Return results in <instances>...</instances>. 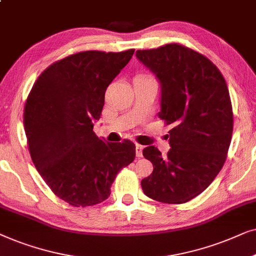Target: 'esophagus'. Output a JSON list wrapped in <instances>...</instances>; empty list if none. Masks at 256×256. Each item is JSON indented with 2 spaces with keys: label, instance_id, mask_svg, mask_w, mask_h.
<instances>
[{
  "label": "esophagus",
  "instance_id": "esophagus-1",
  "mask_svg": "<svg viewBox=\"0 0 256 256\" xmlns=\"http://www.w3.org/2000/svg\"><path fill=\"white\" fill-rule=\"evenodd\" d=\"M142 150H144V146L137 144L136 145V154H137L138 158H142Z\"/></svg>",
  "mask_w": 256,
  "mask_h": 256
}]
</instances>
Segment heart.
<instances>
[{
  "instance_id": "b5f03b06",
  "label": "heart",
  "mask_w": 256,
  "mask_h": 256,
  "mask_svg": "<svg viewBox=\"0 0 256 256\" xmlns=\"http://www.w3.org/2000/svg\"><path fill=\"white\" fill-rule=\"evenodd\" d=\"M139 78H148V80H150V77H139Z\"/></svg>"
}]
</instances>
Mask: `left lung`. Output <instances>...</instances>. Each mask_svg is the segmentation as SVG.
I'll return each instance as SVG.
<instances>
[{"instance_id": "left-lung-1", "label": "left lung", "mask_w": 256, "mask_h": 256, "mask_svg": "<svg viewBox=\"0 0 256 256\" xmlns=\"http://www.w3.org/2000/svg\"><path fill=\"white\" fill-rule=\"evenodd\" d=\"M136 56L158 78V116L173 125L168 156L154 146L142 151L153 172L142 188L159 202H187L210 185L226 160L233 132L226 80L207 57L176 43Z\"/></svg>"}]
</instances>
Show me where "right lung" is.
Masks as SVG:
<instances>
[{
	"label": "right lung",
	"instance_id": "1",
	"mask_svg": "<svg viewBox=\"0 0 256 256\" xmlns=\"http://www.w3.org/2000/svg\"><path fill=\"white\" fill-rule=\"evenodd\" d=\"M134 52L71 54L46 68L30 91L23 120L30 156L50 190L70 205L106 200L117 173L134 160V142H106L94 132L105 91Z\"/></svg>",
	"mask_w": 256,
	"mask_h": 256
}]
</instances>
